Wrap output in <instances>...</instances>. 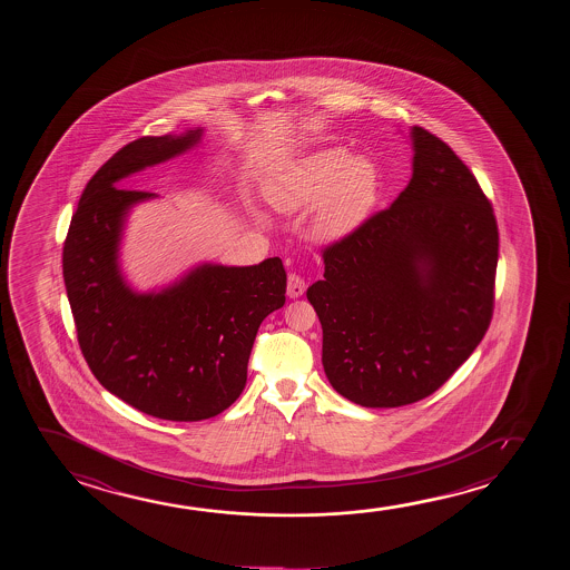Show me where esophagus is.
I'll list each match as a JSON object with an SVG mask.
<instances>
[{
    "mask_svg": "<svg viewBox=\"0 0 570 570\" xmlns=\"http://www.w3.org/2000/svg\"><path fill=\"white\" fill-rule=\"evenodd\" d=\"M305 292V281L296 273L288 274V296L299 297Z\"/></svg>",
    "mask_w": 570,
    "mask_h": 570,
    "instance_id": "1",
    "label": "esophagus"
}]
</instances>
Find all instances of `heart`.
<instances>
[{
  "mask_svg": "<svg viewBox=\"0 0 570 570\" xmlns=\"http://www.w3.org/2000/svg\"><path fill=\"white\" fill-rule=\"evenodd\" d=\"M380 196V169L367 157L344 148L317 149L281 167L266 187L274 210H313L312 235L338 242L358 229Z\"/></svg>",
  "mask_w": 570,
  "mask_h": 570,
  "instance_id": "1",
  "label": "heart"
}]
</instances>
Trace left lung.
I'll use <instances>...</instances> for the list:
<instances>
[{
  "label": "left lung",
  "mask_w": 570,
  "mask_h": 570,
  "mask_svg": "<svg viewBox=\"0 0 570 570\" xmlns=\"http://www.w3.org/2000/svg\"><path fill=\"white\" fill-rule=\"evenodd\" d=\"M413 177L390 208L323 250L307 288L323 367L356 405L391 409L442 387L491 325L499 227L468 165L414 126Z\"/></svg>",
  "instance_id": "1"
}]
</instances>
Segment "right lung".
I'll return each mask as SVG.
<instances>
[{
  "mask_svg": "<svg viewBox=\"0 0 570 570\" xmlns=\"http://www.w3.org/2000/svg\"><path fill=\"white\" fill-rule=\"evenodd\" d=\"M200 136L203 128L144 136L118 149L87 183L63 242V284L83 358L105 390L164 421L226 411L247 382L261 323L286 302L278 257L204 263L161 292L126 284L118 265L126 216L157 195L118 180L195 148Z\"/></svg>",
  "mask_w": 570,
  "mask_h": 570,
  "instance_id": "1",
  "label": "right lung"
}]
</instances>
